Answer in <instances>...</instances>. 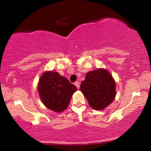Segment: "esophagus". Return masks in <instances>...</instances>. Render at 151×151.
I'll return each mask as SVG.
<instances>
[{
  "label": "esophagus",
  "instance_id": "esophagus-1",
  "mask_svg": "<svg viewBox=\"0 0 151 151\" xmlns=\"http://www.w3.org/2000/svg\"><path fill=\"white\" fill-rule=\"evenodd\" d=\"M74 84H75V85L76 86V87H77L78 88H79V85H80V84H79V82H78V81H76V82H75V83H74Z\"/></svg>",
  "mask_w": 151,
  "mask_h": 151
}]
</instances>
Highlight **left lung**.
<instances>
[{"instance_id": "obj_1", "label": "left lung", "mask_w": 151, "mask_h": 151, "mask_svg": "<svg viewBox=\"0 0 151 151\" xmlns=\"http://www.w3.org/2000/svg\"><path fill=\"white\" fill-rule=\"evenodd\" d=\"M80 91L87 99L90 106L102 110L114 100L115 82L106 70L99 69L86 73L80 84Z\"/></svg>"}]
</instances>
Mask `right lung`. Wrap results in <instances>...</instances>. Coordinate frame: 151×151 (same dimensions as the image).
<instances>
[{"label": "right lung", "mask_w": 151, "mask_h": 151, "mask_svg": "<svg viewBox=\"0 0 151 151\" xmlns=\"http://www.w3.org/2000/svg\"><path fill=\"white\" fill-rule=\"evenodd\" d=\"M41 100L47 108L55 112H61L69 106L77 87L58 72H45L38 84Z\"/></svg>", "instance_id": "right-lung-1"}]
</instances>
